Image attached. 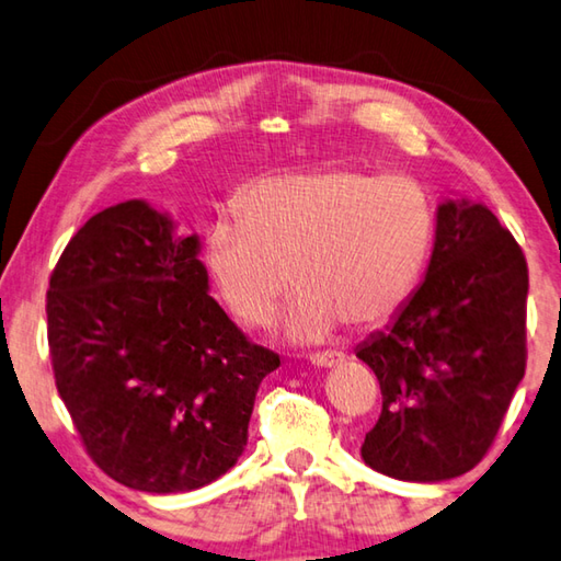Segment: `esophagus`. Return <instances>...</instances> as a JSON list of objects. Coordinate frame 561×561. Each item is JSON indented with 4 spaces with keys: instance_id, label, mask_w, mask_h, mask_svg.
<instances>
[{
    "instance_id": "1",
    "label": "esophagus",
    "mask_w": 561,
    "mask_h": 561,
    "mask_svg": "<svg viewBox=\"0 0 561 561\" xmlns=\"http://www.w3.org/2000/svg\"><path fill=\"white\" fill-rule=\"evenodd\" d=\"M346 358V354H341V351H317V354H311L309 360L314 366H321V368H331V366H339L341 360Z\"/></svg>"
}]
</instances>
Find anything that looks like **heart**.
Returning a JSON list of instances; mask_svg holds the SVG:
<instances>
[{"label": "heart", "mask_w": 561, "mask_h": 561, "mask_svg": "<svg viewBox=\"0 0 561 561\" xmlns=\"http://www.w3.org/2000/svg\"><path fill=\"white\" fill-rule=\"evenodd\" d=\"M237 213L207 227V272L252 329L270 324L294 282L299 297L282 324L294 344L327 339L341 321H391L431 257V197L401 173L327 165L262 178L237 197Z\"/></svg>", "instance_id": "heart-1"}]
</instances>
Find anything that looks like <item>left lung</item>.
<instances>
[{
  "label": "left lung",
  "instance_id": "obj_1",
  "mask_svg": "<svg viewBox=\"0 0 561 561\" xmlns=\"http://www.w3.org/2000/svg\"><path fill=\"white\" fill-rule=\"evenodd\" d=\"M527 260L485 205L438 207L425 282L356 348L381 386L360 458L396 480L438 482L485 458L527 366Z\"/></svg>",
  "mask_w": 561,
  "mask_h": 561
}]
</instances>
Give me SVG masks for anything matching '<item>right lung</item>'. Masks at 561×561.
Wrapping results in <instances>:
<instances>
[{
  "label": "right lung",
  "mask_w": 561,
  "mask_h": 561,
  "mask_svg": "<svg viewBox=\"0 0 561 561\" xmlns=\"http://www.w3.org/2000/svg\"><path fill=\"white\" fill-rule=\"evenodd\" d=\"M197 250L128 201L71 237L46 291L54 381L83 448L121 485L158 495L232 468L279 366L207 294Z\"/></svg>",
  "instance_id": "1"
}]
</instances>
